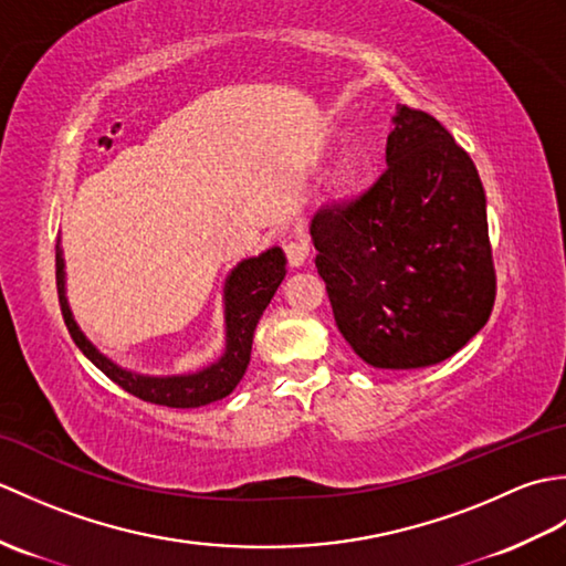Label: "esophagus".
<instances>
[{
    "label": "esophagus",
    "instance_id": "1",
    "mask_svg": "<svg viewBox=\"0 0 566 566\" xmlns=\"http://www.w3.org/2000/svg\"><path fill=\"white\" fill-rule=\"evenodd\" d=\"M284 252H286V260H290L292 268H304L308 255H311L306 240H290V243L284 245Z\"/></svg>",
    "mask_w": 566,
    "mask_h": 566
}]
</instances>
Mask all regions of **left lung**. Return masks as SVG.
<instances>
[{
    "label": "left lung",
    "mask_w": 566,
    "mask_h": 566,
    "mask_svg": "<svg viewBox=\"0 0 566 566\" xmlns=\"http://www.w3.org/2000/svg\"><path fill=\"white\" fill-rule=\"evenodd\" d=\"M387 170L311 221L335 323L377 369L438 365L486 326L496 296L486 195L438 118L399 104Z\"/></svg>",
    "instance_id": "8db88e82"
}]
</instances>
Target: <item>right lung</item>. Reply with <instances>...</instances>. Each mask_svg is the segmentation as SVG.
Wrapping results in <instances>:
<instances>
[{"mask_svg":"<svg viewBox=\"0 0 566 566\" xmlns=\"http://www.w3.org/2000/svg\"><path fill=\"white\" fill-rule=\"evenodd\" d=\"M284 274L286 258L280 245H272L260 252V255L240 260L235 268L228 272L223 282L226 347L221 357L197 371H185V375H143V371L116 365L114 359L99 353L97 345L82 333L75 316H72V308L65 294L67 290L63 248H60V243L55 248L57 296L72 340H75L84 357H87L94 367H99L112 381H116L118 387L138 396L143 401L170 408L207 406L223 399V396H228L238 387L250 365L252 335H255L258 321L262 316V311L272 302L276 286L284 280Z\"/></svg>","mask_w":566,"mask_h":566,"instance_id":"add662e5","label":"right lung"}]
</instances>
